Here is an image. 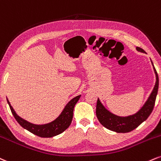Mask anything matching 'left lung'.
Listing matches in <instances>:
<instances>
[{"label": "left lung", "instance_id": "8db88e82", "mask_svg": "<svg viewBox=\"0 0 161 161\" xmlns=\"http://www.w3.org/2000/svg\"><path fill=\"white\" fill-rule=\"evenodd\" d=\"M136 50L139 52L145 53V50L140 47H137ZM152 63L153 65L152 62ZM154 70L156 75V84L154 90L143 107L135 114L124 118V117H119L111 114L110 111H108L103 106V104L100 103L99 99H98L97 103H96V117L102 125L107 129L111 131L117 132V133H129L137 128L142 123L148 118L154 109L156 96L158 91V86H159V78H158V73L154 67Z\"/></svg>", "mask_w": 161, "mask_h": 161}]
</instances>
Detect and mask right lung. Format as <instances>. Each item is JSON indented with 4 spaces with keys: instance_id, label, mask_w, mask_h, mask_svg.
<instances>
[{
    "instance_id": "1",
    "label": "right lung",
    "mask_w": 161,
    "mask_h": 161,
    "mask_svg": "<svg viewBox=\"0 0 161 161\" xmlns=\"http://www.w3.org/2000/svg\"><path fill=\"white\" fill-rule=\"evenodd\" d=\"M80 96H77L71 99L66 105V106L63 109L61 114L56 120L47 124H43V125L32 124L31 123L26 121V120L21 118L20 117H19L16 114V112L13 110V107L10 105V103H9L8 99L7 100L13 117H14L16 121L21 126H22L24 129L28 130L31 133L35 134L37 136L43 138H50L62 133V132H64L66 129L69 128L71 121H72L74 108H75V105H76L77 101L80 99Z\"/></svg>"
}]
</instances>
